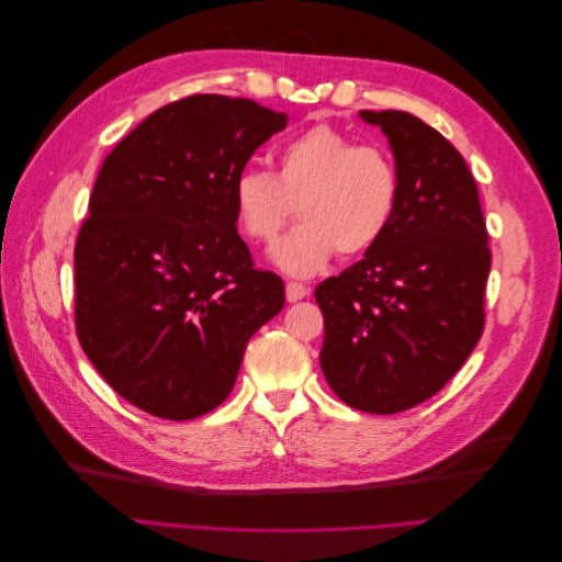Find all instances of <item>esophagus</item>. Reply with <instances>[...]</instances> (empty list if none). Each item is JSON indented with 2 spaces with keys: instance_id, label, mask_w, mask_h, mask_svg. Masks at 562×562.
<instances>
[{
  "instance_id": "esophagus-1",
  "label": "esophagus",
  "mask_w": 562,
  "mask_h": 562,
  "mask_svg": "<svg viewBox=\"0 0 562 562\" xmlns=\"http://www.w3.org/2000/svg\"><path fill=\"white\" fill-rule=\"evenodd\" d=\"M307 295H310V288L307 285L295 283V281H288L285 283V297H288V302H297V300L307 297Z\"/></svg>"
}]
</instances>
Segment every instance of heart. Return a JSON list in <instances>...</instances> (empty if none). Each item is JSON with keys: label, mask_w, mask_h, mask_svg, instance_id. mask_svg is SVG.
<instances>
[{"label": "heart", "mask_w": 562, "mask_h": 562, "mask_svg": "<svg viewBox=\"0 0 562 562\" xmlns=\"http://www.w3.org/2000/svg\"><path fill=\"white\" fill-rule=\"evenodd\" d=\"M401 173L391 151L328 124L279 149L277 173L246 168L232 182L234 213L252 241L269 244L297 206L302 223L271 250L291 277H314L335 255H363L394 220Z\"/></svg>", "instance_id": "obj_1"}]
</instances>
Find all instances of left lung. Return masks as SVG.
<instances>
[{
  "label": "left lung",
  "mask_w": 562,
  "mask_h": 562,
  "mask_svg": "<svg viewBox=\"0 0 562 562\" xmlns=\"http://www.w3.org/2000/svg\"><path fill=\"white\" fill-rule=\"evenodd\" d=\"M361 116L389 138L401 196L366 258L316 285L318 359L347 405L396 415L438 394L479 345L492 252L479 187L452 143L407 112Z\"/></svg>",
  "instance_id": "obj_1"
}]
</instances>
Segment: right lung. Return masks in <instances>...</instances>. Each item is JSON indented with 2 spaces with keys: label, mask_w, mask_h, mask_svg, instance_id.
<instances>
[{
  "label": "right lung",
  "mask_w": 562,
  "mask_h": 562,
  "mask_svg": "<svg viewBox=\"0 0 562 562\" xmlns=\"http://www.w3.org/2000/svg\"><path fill=\"white\" fill-rule=\"evenodd\" d=\"M285 114L199 93L105 157L75 244V328L103 380L161 419L211 413L285 302L236 232L232 182Z\"/></svg>",
  "instance_id": "1"
}]
</instances>
